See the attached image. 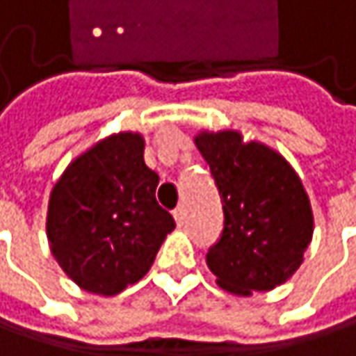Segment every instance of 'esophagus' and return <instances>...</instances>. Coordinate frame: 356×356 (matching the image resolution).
Masks as SVG:
<instances>
[{"instance_id": "1", "label": "esophagus", "mask_w": 356, "mask_h": 356, "mask_svg": "<svg viewBox=\"0 0 356 356\" xmlns=\"http://www.w3.org/2000/svg\"><path fill=\"white\" fill-rule=\"evenodd\" d=\"M173 216H175V222H177L179 227H183V225H185L187 214H185V208H183V206H177V208L173 210Z\"/></svg>"}]
</instances>
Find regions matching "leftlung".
<instances>
[{"instance_id":"left-lung-1","label":"left lung","mask_w":356,"mask_h":356,"mask_svg":"<svg viewBox=\"0 0 356 356\" xmlns=\"http://www.w3.org/2000/svg\"><path fill=\"white\" fill-rule=\"evenodd\" d=\"M195 146L220 193L225 227L208 249L216 282L235 295L286 282L312 243L314 214L293 167L272 148L237 131H202Z\"/></svg>"}]
</instances>
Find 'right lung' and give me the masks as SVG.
I'll return each instance as SVG.
<instances>
[{
	"instance_id": "1",
	"label": "right lung",
	"mask_w": 356,
	"mask_h": 356,
	"mask_svg": "<svg viewBox=\"0 0 356 356\" xmlns=\"http://www.w3.org/2000/svg\"><path fill=\"white\" fill-rule=\"evenodd\" d=\"M159 175L140 134H117L78 156L55 183L47 237L63 272L84 291L117 295L152 266L173 216L156 202Z\"/></svg>"
}]
</instances>
